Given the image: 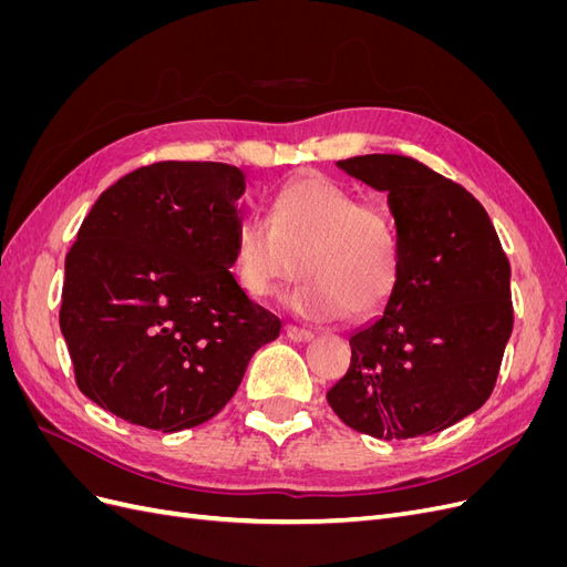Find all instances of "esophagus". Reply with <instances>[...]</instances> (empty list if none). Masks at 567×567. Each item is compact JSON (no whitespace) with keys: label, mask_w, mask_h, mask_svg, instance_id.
I'll return each mask as SVG.
<instances>
[{"label":"esophagus","mask_w":567,"mask_h":567,"mask_svg":"<svg viewBox=\"0 0 567 567\" xmlns=\"http://www.w3.org/2000/svg\"><path fill=\"white\" fill-rule=\"evenodd\" d=\"M286 336L293 340V342H307V340H312L315 338V333L312 331H305V329H298V326H286Z\"/></svg>","instance_id":"obj_1"}]
</instances>
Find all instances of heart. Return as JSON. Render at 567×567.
Masks as SVG:
<instances>
[{"instance_id":"b5f03b06","label":"heart","mask_w":567,"mask_h":567,"mask_svg":"<svg viewBox=\"0 0 567 567\" xmlns=\"http://www.w3.org/2000/svg\"><path fill=\"white\" fill-rule=\"evenodd\" d=\"M298 269L302 281L286 298L298 315H379L400 274L390 215L319 175L288 182L269 200L267 219L248 217L238 227L234 274L250 298H269Z\"/></svg>"}]
</instances>
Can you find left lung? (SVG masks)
Masks as SVG:
<instances>
[{
	"mask_svg": "<svg viewBox=\"0 0 567 567\" xmlns=\"http://www.w3.org/2000/svg\"><path fill=\"white\" fill-rule=\"evenodd\" d=\"M336 165L388 194L400 274L383 315L350 336V369L326 400L371 437L440 433L487 402L513 331L499 236L466 188L414 158Z\"/></svg>",
	"mask_w": 567,
	"mask_h": 567,
	"instance_id": "1",
	"label": "left lung"
}]
</instances>
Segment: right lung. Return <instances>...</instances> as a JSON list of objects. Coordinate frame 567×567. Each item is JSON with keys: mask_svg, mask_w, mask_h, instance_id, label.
I'll return each instance as SVG.
<instances>
[{"mask_svg": "<svg viewBox=\"0 0 567 567\" xmlns=\"http://www.w3.org/2000/svg\"><path fill=\"white\" fill-rule=\"evenodd\" d=\"M246 175L156 163L117 179L65 255L61 333L84 398L177 433L213 419L281 321L229 271Z\"/></svg>", "mask_w": 567, "mask_h": 567, "instance_id": "right-lung-1", "label": "right lung"}]
</instances>
